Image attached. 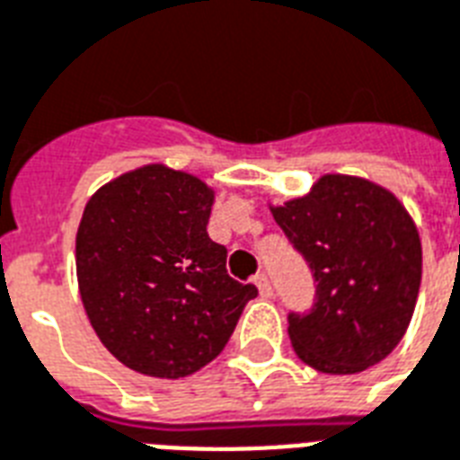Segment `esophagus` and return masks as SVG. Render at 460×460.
<instances>
[{"mask_svg": "<svg viewBox=\"0 0 460 460\" xmlns=\"http://www.w3.org/2000/svg\"><path fill=\"white\" fill-rule=\"evenodd\" d=\"M254 286H256V290H259V295H261V297H270V283H269V279L263 276V273L254 276Z\"/></svg>", "mask_w": 460, "mask_h": 460, "instance_id": "34e87169", "label": "esophagus"}]
</instances>
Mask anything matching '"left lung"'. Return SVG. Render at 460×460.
I'll return each instance as SVG.
<instances>
[{
	"label": "left lung",
	"mask_w": 460,
	"mask_h": 460,
	"mask_svg": "<svg viewBox=\"0 0 460 460\" xmlns=\"http://www.w3.org/2000/svg\"><path fill=\"white\" fill-rule=\"evenodd\" d=\"M314 270L316 305L290 314L297 358L323 375H358L382 362L411 326L422 244L403 201L358 174L326 172L305 197L269 204Z\"/></svg>",
	"instance_id": "8db88e82"
}]
</instances>
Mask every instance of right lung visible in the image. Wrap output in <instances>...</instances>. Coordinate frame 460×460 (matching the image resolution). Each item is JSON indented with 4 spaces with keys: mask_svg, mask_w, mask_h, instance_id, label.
Wrapping results in <instances>:
<instances>
[{
    "mask_svg": "<svg viewBox=\"0 0 460 460\" xmlns=\"http://www.w3.org/2000/svg\"><path fill=\"white\" fill-rule=\"evenodd\" d=\"M216 191L163 163L141 165L88 199L76 233L85 316L124 367L181 379L220 355L256 288L226 270L206 233Z\"/></svg>",
    "mask_w": 460,
    "mask_h": 460,
    "instance_id": "add662e5",
    "label": "right lung"
}]
</instances>
